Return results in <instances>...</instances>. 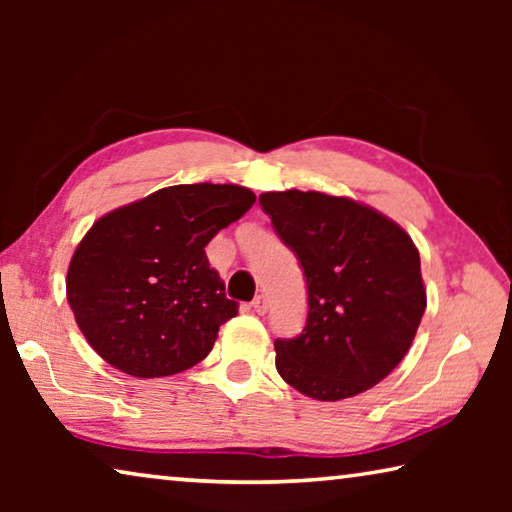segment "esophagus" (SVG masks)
I'll use <instances>...</instances> for the list:
<instances>
[{
  "label": "esophagus",
  "instance_id": "esophagus-1",
  "mask_svg": "<svg viewBox=\"0 0 512 512\" xmlns=\"http://www.w3.org/2000/svg\"><path fill=\"white\" fill-rule=\"evenodd\" d=\"M250 307H253L255 314L262 316V314H266V311H268V302H266L264 296H255V300L250 302Z\"/></svg>",
  "mask_w": 512,
  "mask_h": 512
}]
</instances>
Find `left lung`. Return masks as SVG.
Instances as JSON below:
<instances>
[{"label":"left lung","instance_id":"1","mask_svg":"<svg viewBox=\"0 0 512 512\" xmlns=\"http://www.w3.org/2000/svg\"><path fill=\"white\" fill-rule=\"evenodd\" d=\"M259 205L307 280V323L275 341L277 372L320 402L368 391L404 359L427 309L418 248L388 216L345 196L289 189Z\"/></svg>","mask_w":512,"mask_h":512}]
</instances>
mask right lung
I'll return each mask as SVG.
<instances>
[{
    "instance_id": "right-lung-1",
    "label": "right lung",
    "mask_w": 512,
    "mask_h": 512,
    "mask_svg": "<svg viewBox=\"0 0 512 512\" xmlns=\"http://www.w3.org/2000/svg\"><path fill=\"white\" fill-rule=\"evenodd\" d=\"M253 203L248 187L173 185L101 216L67 271V302L94 352L142 379L203 361L237 316L205 246Z\"/></svg>"
}]
</instances>
